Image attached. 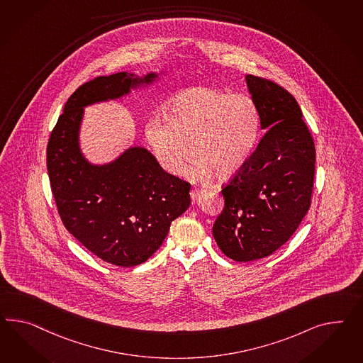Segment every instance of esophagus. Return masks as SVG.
<instances>
[{"mask_svg": "<svg viewBox=\"0 0 363 363\" xmlns=\"http://www.w3.org/2000/svg\"><path fill=\"white\" fill-rule=\"evenodd\" d=\"M203 195V191H200V189H192L191 191V197H192V200H197V199H200V196Z\"/></svg>", "mask_w": 363, "mask_h": 363, "instance_id": "esophagus-1", "label": "esophagus"}]
</instances>
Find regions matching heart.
<instances>
[{
  "label": "heart",
  "mask_w": 363,
  "mask_h": 363,
  "mask_svg": "<svg viewBox=\"0 0 363 363\" xmlns=\"http://www.w3.org/2000/svg\"><path fill=\"white\" fill-rule=\"evenodd\" d=\"M166 118L151 120L146 138L160 166L175 177L194 154L196 180H228L247 163L259 138V112L250 97L213 86L179 94Z\"/></svg>",
  "instance_id": "b5f03b06"
}]
</instances>
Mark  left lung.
<instances>
[{"instance_id": "1", "label": "left lung", "mask_w": 363, "mask_h": 363, "mask_svg": "<svg viewBox=\"0 0 363 363\" xmlns=\"http://www.w3.org/2000/svg\"><path fill=\"white\" fill-rule=\"evenodd\" d=\"M266 129L238 174L223 186L213 237L237 262L269 257L296 232L311 206L316 149L295 97L271 80L246 74Z\"/></svg>"}]
</instances>
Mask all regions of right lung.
Wrapping results in <instances>:
<instances>
[{
    "mask_svg": "<svg viewBox=\"0 0 363 363\" xmlns=\"http://www.w3.org/2000/svg\"><path fill=\"white\" fill-rule=\"evenodd\" d=\"M157 77L118 72L83 84L65 103L47 145L50 184L65 229L120 267L140 264L158 250L171 223L189 208L191 184L166 172L138 146L111 163L92 164L80 150L79 131L84 106L120 99Z\"/></svg>",
    "mask_w": 363,
    "mask_h": 363,
    "instance_id": "obj_1",
    "label": "right lung"
}]
</instances>
